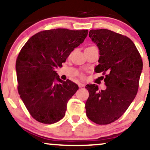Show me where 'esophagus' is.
Here are the masks:
<instances>
[{"label":"esophagus","mask_w":150,"mask_h":150,"mask_svg":"<svg viewBox=\"0 0 150 150\" xmlns=\"http://www.w3.org/2000/svg\"><path fill=\"white\" fill-rule=\"evenodd\" d=\"M78 86H79V88H81V87H84V86H85V85H84V84H83V83H80V82H79V83H78Z\"/></svg>","instance_id":"34e87169"}]
</instances>
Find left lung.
<instances>
[{
	"instance_id": "1",
	"label": "left lung",
	"mask_w": 150,
	"mask_h": 150,
	"mask_svg": "<svg viewBox=\"0 0 150 150\" xmlns=\"http://www.w3.org/2000/svg\"><path fill=\"white\" fill-rule=\"evenodd\" d=\"M88 35L100 50L95 71L105 75L107 88L99 91L97 85H86V115L96 124L108 125L122 116L135 98L143 61L135 44L126 36L107 29L91 30Z\"/></svg>"
}]
</instances>
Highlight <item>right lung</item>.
<instances>
[{
  "label": "right lung",
  "mask_w": 150,
  "mask_h": 150,
  "mask_svg": "<svg viewBox=\"0 0 150 150\" xmlns=\"http://www.w3.org/2000/svg\"><path fill=\"white\" fill-rule=\"evenodd\" d=\"M88 30L58 28L30 37L16 62L18 91L30 115L38 122L52 124L64 117L69 100L78 90L75 83L62 80L54 71L84 42Z\"/></svg>",
  "instance_id": "obj_1"
}]
</instances>
